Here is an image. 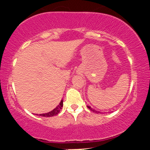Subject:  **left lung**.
Masks as SVG:
<instances>
[{"instance_id":"1","label":"left lung","mask_w":150,"mask_h":150,"mask_svg":"<svg viewBox=\"0 0 150 150\" xmlns=\"http://www.w3.org/2000/svg\"><path fill=\"white\" fill-rule=\"evenodd\" d=\"M87 108H89V109H90L91 111H93V112H94V113H100L101 112L100 111H96V110H94V108H91V106H87Z\"/></svg>"}]
</instances>
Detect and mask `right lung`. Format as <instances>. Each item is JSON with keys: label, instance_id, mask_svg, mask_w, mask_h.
<instances>
[{"label": "right lung", "instance_id": "right-lung-1", "mask_svg": "<svg viewBox=\"0 0 150 150\" xmlns=\"http://www.w3.org/2000/svg\"><path fill=\"white\" fill-rule=\"evenodd\" d=\"M63 99H61L60 104H58V106L54 108V109L52 110L51 111H50V112H49V113L39 114V116H44V117H51V116H56V115L58 114V113L61 111V109L62 108V107H63Z\"/></svg>", "mask_w": 150, "mask_h": 150}]
</instances>
